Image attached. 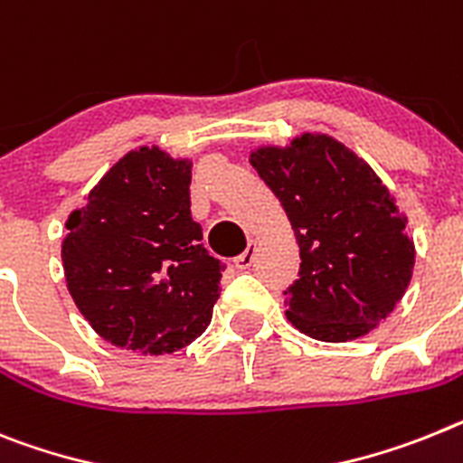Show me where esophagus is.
I'll list each match as a JSON object with an SVG mask.
<instances>
[{"label":"esophagus","mask_w":463,"mask_h":463,"mask_svg":"<svg viewBox=\"0 0 463 463\" xmlns=\"http://www.w3.org/2000/svg\"><path fill=\"white\" fill-rule=\"evenodd\" d=\"M255 252H258V243H255V241H250L246 250L241 252L239 258L234 260V264L239 267V269H248V267L252 264V260H255Z\"/></svg>","instance_id":"esophagus-1"}]
</instances>
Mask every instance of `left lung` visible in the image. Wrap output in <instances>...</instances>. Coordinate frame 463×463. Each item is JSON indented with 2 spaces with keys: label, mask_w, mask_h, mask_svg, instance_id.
<instances>
[{
  "label": "left lung",
  "mask_w": 463,
  "mask_h": 463,
  "mask_svg": "<svg viewBox=\"0 0 463 463\" xmlns=\"http://www.w3.org/2000/svg\"><path fill=\"white\" fill-rule=\"evenodd\" d=\"M252 168L276 194L299 243V279L286 316L321 342L367 335L396 309L414 269V243L377 173L323 133L260 147Z\"/></svg>",
  "instance_id": "1"
}]
</instances>
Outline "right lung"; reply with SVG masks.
Segmentation results:
<instances>
[{
    "instance_id": "right-lung-1",
    "label": "right lung",
    "mask_w": 463,
    "mask_h": 463,
    "mask_svg": "<svg viewBox=\"0 0 463 463\" xmlns=\"http://www.w3.org/2000/svg\"><path fill=\"white\" fill-rule=\"evenodd\" d=\"M189 183L192 161L133 149L67 217V290L109 345L173 354L211 323L224 264L201 243Z\"/></svg>"
}]
</instances>
